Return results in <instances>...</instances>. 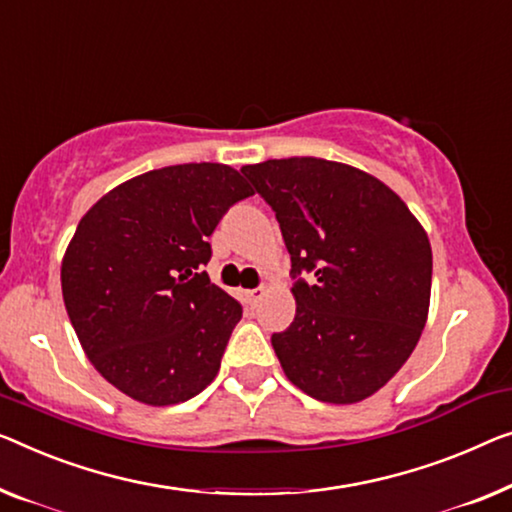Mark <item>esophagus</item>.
<instances>
[{
    "mask_svg": "<svg viewBox=\"0 0 512 512\" xmlns=\"http://www.w3.org/2000/svg\"><path fill=\"white\" fill-rule=\"evenodd\" d=\"M264 294H266L264 287H259V289H246V292H243V296H246V301H248L250 305H255L257 301H262Z\"/></svg>",
    "mask_w": 512,
    "mask_h": 512,
    "instance_id": "esophagus-1",
    "label": "esophagus"
}]
</instances>
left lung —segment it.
Instances as JSON below:
<instances>
[{
	"instance_id": "obj_1",
	"label": "left lung",
	"mask_w": 512,
	"mask_h": 512,
	"mask_svg": "<svg viewBox=\"0 0 512 512\" xmlns=\"http://www.w3.org/2000/svg\"><path fill=\"white\" fill-rule=\"evenodd\" d=\"M276 211L292 257L296 315L271 345L310 398L352 404L395 377L425 329L430 239L386 183L335 160L294 156L241 167Z\"/></svg>"
}]
</instances>
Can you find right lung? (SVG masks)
Returning a JSON list of instances; mask_svg holds the SVG:
<instances>
[{"instance_id": "add662e5", "label": "right lung", "mask_w": 512, "mask_h": 512, "mask_svg": "<svg viewBox=\"0 0 512 512\" xmlns=\"http://www.w3.org/2000/svg\"><path fill=\"white\" fill-rule=\"evenodd\" d=\"M253 195L241 172L186 163L133 177L103 195L61 259V294L91 365L151 407L202 393L241 305L209 280V236Z\"/></svg>"}]
</instances>
